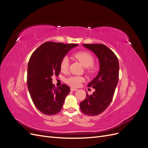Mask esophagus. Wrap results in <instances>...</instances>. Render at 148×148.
<instances>
[{"label": "esophagus", "instance_id": "esophagus-1", "mask_svg": "<svg viewBox=\"0 0 148 148\" xmlns=\"http://www.w3.org/2000/svg\"><path fill=\"white\" fill-rule=\"evenodd\" d=\"M70 90L71 91H77L78 89H77V88H70Z\"/></svg>", "mask_w": 148, "mask_h": 148}]
</instances>
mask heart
Wrapping results in <instances>:
<instances>
[{"instance_id": "b5f03b06", "label": "heart", "mask_w": 148, "mask_h": 148, "mask_svg": "<svg viewBox=\"0 0 148 148\" xmlns=\"http://www.w3.org/2000/svg\"><path fill=\"white\" fill-rule=\"evenodd\" d=\"M74 57L76 59L78 60L82 65L86 67V71L89 73L92 74L95 73L96 68L94 66V59L93 56L90 53L86 51H79L74 54ZM69 66V60L67 57L63 58V59L60 62V70L62 71H66L68 70ZM84 81V78L82 77L78 76H71L66 79V83L69 85L73 87H77L79 86L80 84Z\"/></svg>"}]
</instances>
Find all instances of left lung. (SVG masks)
Wrapping results in <instances>:
<instances>
[{
    "label": "left lung",
    "instance_id": "8db88e82",
    "mask_svg": "<svg viewBox=\"0 0 148 148\" xmlns=\"http://www.w3.org/2000/svg\"><path fill=\"white\" fill-rule=\"evenodd\" d=\"M93 52L99 59V73L88 84V87L95 89L91 95L79 103L80 109L87 115L95 116L103 112L112 101L119 82V64L112 51L102 44H83Z\"/></svg>",
    "mask_w": 148,
    "mask_h": 148
}]
</instances>
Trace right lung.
I'll list each match as a JSON object with an SVG mask.
<instances>
[{"label":"right lung","mask_w":148,"mask_h":148,"mask_svg":"<svg viewBox=\"0 0 148 148\" xmlns=\"http://www.w3.org/2000/svg\"><path fill=\"white\" fill-rule=\"evenodd\" d=\"M78 46L46 42L31 55L28 65V88L35 106L42 114L52 115L61 110L70 88L65 84L56 88L52 77L59 76L61 60L70 49Z\"/></svg>","instance_id":"right-lung-1"}]
</instances>
